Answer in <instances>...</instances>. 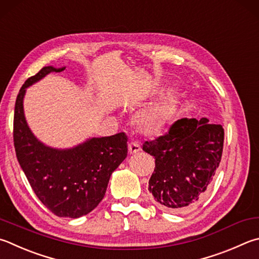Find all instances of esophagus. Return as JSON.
Masks as SVG:
<instances>
[{"instance_id":"34e87169","label":"esophagus","mask_w":259,"mask_h":259,"mask_svg":"<svg viewBox=\"0 0 259 259\" xmlns=\"http://www.w3.org/2000/svg\"><path fill=\"white\" fill-rule=\"evenodd\" d=\"M140 150H142V148H140V146H139L138 143H136V142L129 143V145H128V152H129L130 155L137 154V153L140 152Z\"/></svg>"}]
</instances>
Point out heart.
<instances>
[{"instance_id":"heart-1","label":"heart","mask_w":259,"mask_h":259,"mask_svg":"<svg viewBox=\"0 0 259 259\" xmlns=\"http://www.w3.org/2000/svg\"><path fill=\"white\" fill-rule=\"evenodd\" d=\"M181 111L178 96H168L158 104L150 106L136 115L135 123L142 134L155 137L165 133Z\"/></svg>"}]
</instances>
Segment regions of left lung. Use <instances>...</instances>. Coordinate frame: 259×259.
<instances>
[{"instance_id":"1","label":"left lung","mask_w":259,"mask_h":259,"mask_svg":"<svg viewBox=\"0 0 259 259\" xmlns=\"http://www.w3.org/2000/svg\"><path fill=\"white\" fill-rule=\"evenodd\" d=\"M208 119H180L168 133L145 142L143 150L155 158L148 190L155 206L185 211L205 196L223 152L224 129Z\"/></svg>"}]
</instances>
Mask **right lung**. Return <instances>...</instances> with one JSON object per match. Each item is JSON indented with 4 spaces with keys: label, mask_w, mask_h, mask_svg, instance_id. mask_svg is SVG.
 I'll return each instance as SVG.
<instances>
[{
    "label": "right lung",
    "mask_w": 259,
    "mask_h": 259,
    "mask_svg": "<svg viewBox=\"0 0 259 259\" xmlns=\"http://www.w3.org/2000/svg\"><path fill=\"white\" fill-rule=\"evenodd\" d=\"M64 69L44 67L22 84L15 106L13 142L18 162L38 199L56 216L77 219L91 213L104 198L111 175L128 155V138L120 133L58 149L35 137L23 113L26 89Z\"/></svg>",
    "instance_id": "right-lung-1"
}]
</instances>
